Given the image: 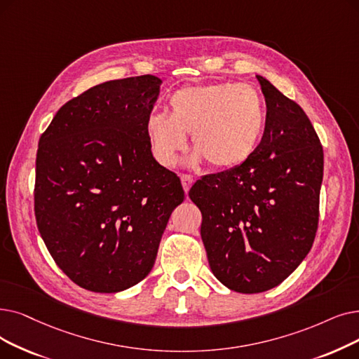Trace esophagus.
I'll use <instances>...</instances> for the list:
<instances>
[{
	"instance_id": "1",
	"label": "esophagus",
	"mask_w": 359,
	"mask_h": 359,
	"mask_svg": "<svg viewBox=\"0 0 359 359\" xmlns=\"http://www.w3.org/2000/svg\"><path fill=\"white\" fill-rule=\"evenodd\" d=\"M180 180H182V186H183L184 192L188 194V192H189V189H191L192 183H194V177H192V176H189V175H182V176H180Z\"/></svg>"
}]
</instances>
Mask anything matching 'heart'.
<instances>
[{
	"instance_id": "1",
	"label": "heart",
	"mask_w": 359,
	"mask_h": 359,
	"mask_svg": "<svg viewBox=\"0 0 359 359\" xmlns=\"http://www.w3.org/2000/svg\"><path fill=\"white\" fill-rule=\"evenodd\" d=\"M266 130V105L251 85L212 82L177 89L168 98V114L152 113L145 124L155 158L173 165L192 133L196 149L189 164L202 158L215 168L243 164L257 151Z\"/></svg>"
}]
</instances>
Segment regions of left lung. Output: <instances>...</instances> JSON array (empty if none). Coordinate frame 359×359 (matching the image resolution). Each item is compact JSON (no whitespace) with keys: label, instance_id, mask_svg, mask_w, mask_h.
Masks as SVG:
<instances>
[{"label":"left lung","instance_id":"obj_1","mask_svg":"<svg viewBox=\"0 0 359 359\" xmlns=\"http://www.w3.org/2000/svg\"><path fill=\"white\" fill-rule=\"evenodd\" d=\"M266 130L243 164L195 182L201 238L212 274L239 293L266 292L287 278L314 243L324 155L305 111L266 77Z\"/></svg>","mask_w":359,"mask_h":359}]
</instances>
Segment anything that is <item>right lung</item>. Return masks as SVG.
<instances>
[{
    "instance_id": "right-lung-1",
    "label": "right lung",
    "mask_w": 359,
    "mask_h": 359,
    "mask_svg": "<svg viewBox=\"0 0 359 359\" xmlns=\"http://www.w3.org/2000/svg\"><path fill=\"white\" fill-rule=\"evenodd\" d=\"M160 85L144 74L93 86L61 107L39 137L38 230L57 266L86 290L116 293L144 280L184 199L145 132Z\"/></svg>"
}]
</instances>
